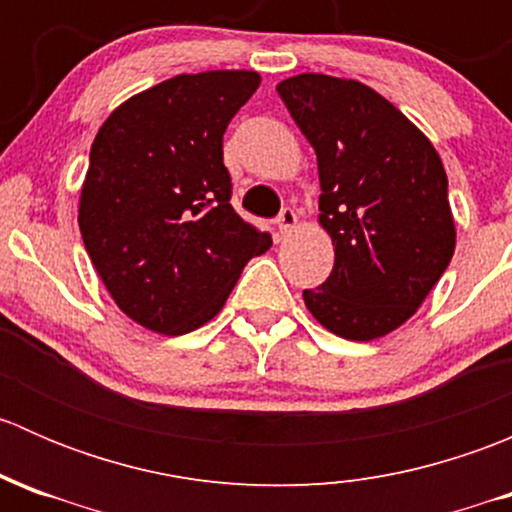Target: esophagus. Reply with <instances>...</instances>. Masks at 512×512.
<instances>
[{
  "label": "esophagus",
  "mask_w": 512,
  "mask_h": 512,
  "mask_svg": "<svg viewBox=\"0 0 512 512\" xmlns=\"http://www.w3.org/2000/svg\"><path fill=\"white\" fill-rule=\"evenodd\" d=\"M297 213H294L292 208H285L282 210L280 215H277V227H280V232L282 235H285V232H289V230H294V227H297Z\"/></svg>",
  "instance_id": "esophagus-1"
}]
</instances>
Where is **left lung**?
Segmentation results:
<instances>
[{
    "label": "left lung",
    "mask_w": 512,
    "mask_h": 512,
    "mask_svg": "<svg viewBox=\"0 0 512 512\" xmlns=\"http://www.w3.org/2000/svg\"><path fill=\"white\" fill-rule=\"evenodd\" d=\"M277 91L317 153L319 225L334 245L332 275L304 289V304L337 337H386L414 317L456 250L441 156L361 81L299 74Z\"/></svg>",
    "instance_id": "8db88e82"
}]
</instances>
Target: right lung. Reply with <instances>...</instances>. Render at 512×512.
Segmentation results:
<instances>
[{"instance_id": "add662e5", "label": "right lung", "mask_w": 512, "mask_h": 512, "mask_svg": "<svg viewBox=\"0 0 512 512\" xmlns=\"http://www.w3.org/2000/svg\"><path fill=\"white\" fill-rule=\"evenodd\" d=\"M257 71L178 74L123 101L98 128L79 227L113 302L151 332L188 334L223 309L252 257L272 247L230 205L227 123Z\"/></svg>"}]
</instances>
